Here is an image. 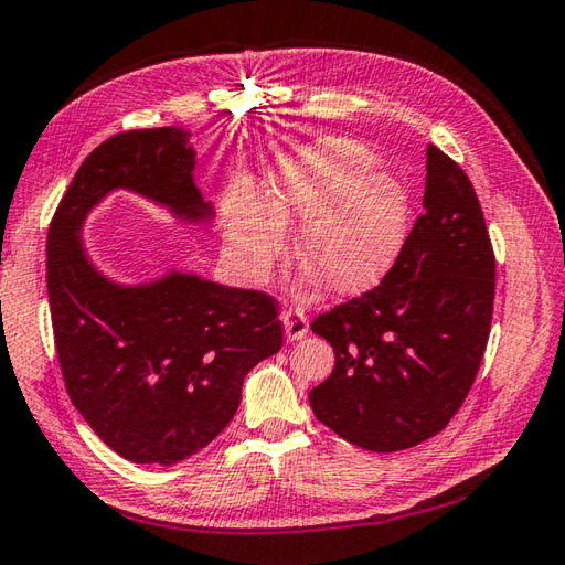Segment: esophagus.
Returning <instances> with one entry per match:
<instances>
[{"mask_svg":"<svg viewBox=\"0 0 565 565\" xmlns=\"http://www.w3.org/2000/svg\"><path fill=\"white\" fill-rule=\"evenodd\" d=\"M280 319H282L285 339H287V341H299V339H305V337H307V331H309V321H307L305 309H299V307L285 309V312L280 315Z\"/></svg>","mask_w":565,"mask_h":565,"instance_id":"esophagus-1","label":"esophagus"}]
</instances>
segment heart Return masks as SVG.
I'll return each mask as SVG.
<instances>
[{
  "instance_id": "heart-1",
  "label": "heart",
  "mask_w": 565,
  "mask_h": 565,
  "mask_svg": "<svg viewBox=\"0 0 565 565\" xmlns=\"http://www.w3.org/2000/svg\"><path fill=\"white\" fill-rule=\"evenodd\" d=\"M375 156L349 138H319L280 156L266 200L238 194L226 222V253L234 268L258 280L280 256L285 224H299L297 256L327 290L353 295L383 278L402 246L407 192Z\"/></svg>"
}]
</instances>
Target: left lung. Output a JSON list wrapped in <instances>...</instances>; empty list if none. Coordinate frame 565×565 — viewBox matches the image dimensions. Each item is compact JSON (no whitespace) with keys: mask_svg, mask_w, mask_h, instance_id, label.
<instances>
[{"mask_svg":"<svg viewBox=\"0 0 565 565\" xmlns=\"http://www.w3.org/2000/svg\"><path fill=\"white\" fill-rule=\"evenodd\" d=\"M494 253L463 170L427 148L424 214L373 290L312 321L337 365L309 393L317 419L375 454L439 434L488 347Z\"/></svg>","mask_w":565,"mask_h":565,"instance_id":"1","label":"left lung"}]
</instances>
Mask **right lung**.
Listing matches in <instances>:
<instances>
[{
  "label": "right lung",
  "mask_w": 565,
  "mask_h": 565,
  "mask_svg": "<svg viewBox=\"0 0 565 565\" xmlns=\"http://www.w3.org/2000/svg\"><path fill=\"white\" fill-rule=\"evenodd\" d=\"M198 153L178 126L107 138L79 166L49 228L55 351L67 395L111 451L175 466L234 419L253 365L282 347L278 305L194 273L124 285L99 273L83 241L87 214L114 190L151 200L185 224H210L194 185Z\"/></svg>",
  "instance_id": "add662e5"
}]
</instances>
